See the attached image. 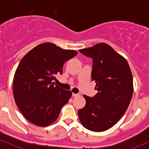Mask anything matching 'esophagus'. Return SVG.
<instances>
[{"label":"esophagus","instance_id":"34e87169","mask_svg":"<svg viewBox=\"0 0 149 149\" xmlns=\"http://www.w3.org/2000/svg\"><path fill=\"white\" fill-rule=\"evenodd\" d=\"M78 95H79V94H77V93H72L73 97H77V96H78Z\"/></svg>","mask_w":149,"mask_h":149}]
</instances>
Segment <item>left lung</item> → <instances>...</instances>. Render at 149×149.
Masks as SVG:
<instances>
[{"label": "left lung", "instance_id": "8db88e82", "mask_svg": "<svg viewBox=\"0 0 149 149\" xmlns=\"http://www.w3.org/2000/svg\"><path fill=\"white\" fill-rule=\"evenodd\" d=\"M79 52L93 58L91 79L98 91L93 97L83 95L86 104L78 111L79 120L87 130L106 131L129 107L134 91L131 69L124 57L104 42Z\"/></svg>", "mask_w": 149, "mask_h": 149}]
</instances>
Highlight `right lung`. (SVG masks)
Wrapping results in <instances>:
<instances>
[{"label": "right lung", "mask_w": 149, "mask_h": 149, "mask_svg": "<svg viewBox=\"0 0 149 149\" xmlns=\"http://www.w3.org/2000/svg\"><path fill=\"white\" fill-rule=\"evenodd\" d=\"M52 42L36 46L23 57L13 81L14 100L24 117L39 127H47L59 117L62 108L72 96L53 81L62 74L66 61L77 55Z\"/></svg>", "instance_id": "1"}]
</instances>
